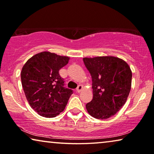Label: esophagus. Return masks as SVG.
<instances>
[{
	"instance_id": "esophagus-1",
	"label": "esophagus",
	"mask_w": 154,
	"mask_h": 154,
	"mask_svg": "<svg viewBox=\"0 0 154 154\" xmlns=\"http://www.w3.org/2000/svg\"><path fill=\"white\" fill-rule=\"evenodd\" d=\"M83 85H79V86H78V88H76V92H81L82 91V90H83Z\"/></svg>"
}]
</instances>
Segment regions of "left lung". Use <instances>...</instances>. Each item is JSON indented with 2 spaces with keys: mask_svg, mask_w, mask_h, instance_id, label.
<instances>
[{
  "mask_svg": "<svg viewBox=\"0 0 154 154\" xmlns=\"http://www.w3.org/2000/svg\"><path fill=\"white\" fill-rule=\"evenodd\" d=\"M91 75L93 98L86 104L90 116L106 119L121 109L129 95L132 71L125 61L113 56L83 59Z\"/></svg>",
  "mask_w": 154,
  "mask_h": 154,
  "instance_id": "1",
  "label": "left lung"
}]
</instances>
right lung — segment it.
<instances>
[{
	"instance_id": "obj_1",
	"label": "right lung",
	"mask_w": 154,
	"mask_h": 154,
	"mask_svg": "<svg viewBox=\"0 0 154 154\" xmlns=\"http://www.w3.org/2000/svg\"><path fill=\"white\" fill-rule=\"evenodd\" d=\"M69 57L42 52L28 60L21 71V81L31 108L41 116L54 118L64 110L73 91L64 87L59 71Z\"/></svg>"
}]
</instances>
